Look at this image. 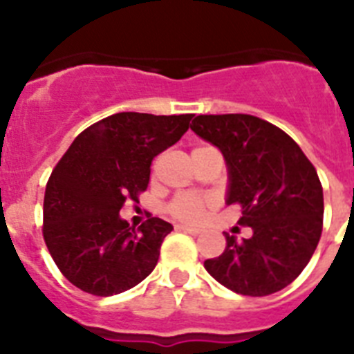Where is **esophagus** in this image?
<instances>
[{
    "label": "esophagus",
    "mask_w": 354,
    "mask_h": 354,
    "mask_svg": "<svg viewBox=\"0 0 354 354\" xmlns=\"http://www.w3.org/2000/svg\"><path fill=\"white\" fill-rule=\"evenodd\" d=\"M176 230H180V232L189 233V235H200V233H202V230H200V227L187 226V224H178Z\"/></svg>",
    "instance_id": "obj_1"
}]
</instances>
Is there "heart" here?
<instances>
[{"instance_id": "heart-1", "label": "heart", "mask_w": 354, "mask_h": 354, "mask_svg": "<svg viewBox=\"0 0 354 354\" xmlns=\"http://www.w3.org/2000/svg\"><path fill=\"white\" fill-rule=\"evenodd\" d=\"M211 205V202L200 194H180L174 202L171 204V213L180 221H189L194 222L204 216V213L207 211V207Z\"/></svg>"}]
</instances>
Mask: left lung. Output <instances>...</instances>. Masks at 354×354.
I'll return each instance as SVG.
<instances>
[{"label": "left lung", "instance_id": "8db88e82", "mask_svg": "<svg viewBox=\"0 0 354 354\" xmlns=\"http://www.w3.org/2000/svg\"><path fill=\"white\" fill-rule=\"evenodd\" d=\"M191 130L222 152L226 204H241L239 222L252 227L242 242L226 233V250L205 270L242 296L279 292L301 274L322 236L318 172L288 133L253 115H198Z\"/></svg>", "mask_w": 354, "mask_h": 354}]
</instances>
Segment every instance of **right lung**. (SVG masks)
Returning a JSON list of instances; mask_svg holds the SVG:
<instances>
[{
    "instance_id": "add662e5",
    "label": "right lung",
    "mask_w": 354,
    "mask_h": 354,
    "mask_svg": "<svg viewBox=\"0 0 354 354\" xmlns=\"http://www.w3.org/2000/svg\"><path fill=\"white\" fill-rule=\"evenodd\" d=\"M193 113L121 112L80 132L58 161L44 198V239L64 277L93 296L132 288L156 268L172 226L133 230L119 211L147 189L150 163L180 141Z\"/></svg>"
}]
</instances>
